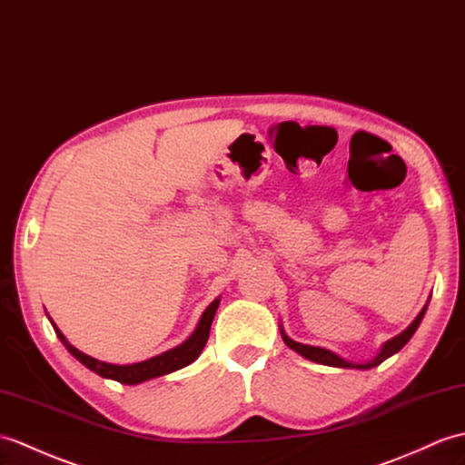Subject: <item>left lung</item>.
<instances>
[{
	"mask_svg": "<svg viewBox=\"0 0 465 465\" xmlns=\"http://www.w3.org/2000/svg\"><path fill=\"white\" fill-rule=\"evenodd\" d=\"M424 312H426V307H424L422 311H420V315L416 317V321L412 322V325H410L404 332L398 334V337H394V339H391L388 342H384V347H382V351L379 352V356H376L374 361L366 362V364L347 362L344 359H341V356H337V354L327 351V349L309 347V344H301V342L291 341L283 331H282V337H283V341H285V344H287L289 349H293L295 352H299L301 356H305V359H309V361H312V362L327 364V366H341V369H372V366H379L381 362H384V361L388 359V356L396 354L398 351H401V349L404 347V344H406L410 339H412V334L416 332V329H418V325H420V321H422V317H424Z\"/></svg>",
	"mask_w": 465,
	"mask_h": 465,
	"instance_id": "obj_1",
	"label": "left lung"
}]
</instances>
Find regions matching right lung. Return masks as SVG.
Returning a JSON list of instances; mask_svg holds the SVG:
<instances>
[{
    "mask_svg": "<svg viewBox=\"0 0 465 465\" xmlns=\"http://www.w3.org/2000/svg\"><path fill=\"white\" fill-rule=\"evenodd\" d=\"M220 305V299H215L213 303L203 311V315L198 322L196 331L192 332V337L182 342L180 347L172 349L168 352H162L154 359H148L144 362H136V364H109V362H103V361H96L93 356L81 352L79 349H74L73 344L63 337V332L55 327L57 337L61 339V342L67 347V351L77 359L79 362H83L86 369H91L93 372H96L103 379H113L121 384H138V382H144L150 379H156V376H164L168 372H174L178 369H183V366H188L190 362H193L200 356L202 349L206 347L208 337H210V327H212V321L215 311H218ZM53 322V321H51Z\"/></svg>",
    "mask_w": 465,
    "mask_h": 465,
    "instance_id": "1",
    "label": "right lung"
}]
</instances>
